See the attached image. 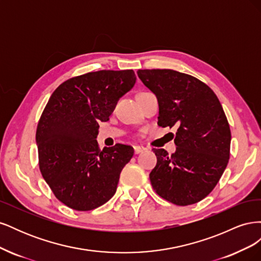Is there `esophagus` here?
Listing matches in <instances>:
<instances>
[{"instance_id": "1", "label": "esophagus", "mask_w": 261, "mask_h": 261, "mask_svg": "<svg viewBox=\"0 0 261 261\" xmlns=\"http://www.w3.org/2000/svg\"><path fill=\"white\" fill-rule=\"evenodd\" d=\"M145 148L144 147H140V146H135L134 147V152H135V154H139L141 152L145 151Z\"/></svg>"}]
</instances>
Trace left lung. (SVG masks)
<instances>
[{
	"label": "left lung",
	"instance_id": "1",
	"mask_svg": "<svg viewBox=\"0 0 261 261\" xmlns=\"http://www.w3.org/2000/svg\"><path fill=\"white\" fill-rule=\"evenodd\" d=\"M138 77L159 105L158 125L176 126V151L153 149L149 177L155 193L177 206L202 200L218 184L230 158L231 130L209 87L173 69H139Z\"/></svg>",
	"mask_w": 261,
	"mask_h": 261
}]
</instances>
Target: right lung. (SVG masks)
Returning <instances> with one entry per match:
<instances>
[{"label": "right lung", "instance_id": "1", "mask_svg": "<svg viewBox=\"0 0 261 261\" xmlns=\"http://www.w3.org/2000/svg\"><path fill=\"white\" fill-rule=\"evenodd\" d=\"M136 83L133 69L99 70L61 84L46 103L36 133L41 174L57 198L78 211L112 198L134 154L116 144L100 150L99 122H107Z\"/></svg>", "mask_w": 261, "mask_h": 261}]
</instances>
